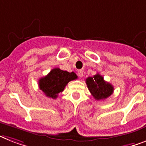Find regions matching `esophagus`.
I'll use <instances>...</instances> for the list:
<instances>
[{"mask_svg": "<svg viewBox=\"0 0 146 146\" xmlns=\"http://www.w3.org/2000/svg\"><path fill=\"white\" fill-rule=\"evenodd\" d=\"M78 75L80 77V78H82L83 75H84V72L82 70H78Z\"/></svg>", "mask_w": 146, "mask_h": 146, "instance_id": "obj_1", "label": "esophagus"}]
</instances>
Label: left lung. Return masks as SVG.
<instances>
[{"mask_svg":"<svg viewBox=\"0 0 146 146\" xmlns=\"http://www.w3.org/2000/svg\"><path fill=\"white\" fill-rule=\"evenodd\" d=\"M87 87L94 98L98 101L106 99L113 92V85L106 82L99 74L89 77L86 79Z\"/></svg>","mask_w":146,"mask_h":146,"instance_id":"8db88e82","label":"left lung"}]
</instances>
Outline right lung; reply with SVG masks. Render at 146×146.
<instances>
[{
  "label": "right lung",
  "instance_id": "obj_1",
  "mask_svg": "<svg viewBox=\"0 0 146 146\" xmlns=\"http://www.w3.org/2000/svg\"><path fill=\"white\" fill-rule=\"evenodd\" d=\"M77 78L78 76L74 72H68L55 68L45 77L39 79L38 86L47 97L55 99L58 94L64 90L68 82Z\"/></svg>",
  "mask_w": 146,
  "mask_h": 146
}]
</instances>
